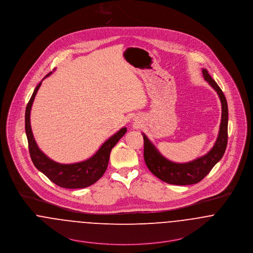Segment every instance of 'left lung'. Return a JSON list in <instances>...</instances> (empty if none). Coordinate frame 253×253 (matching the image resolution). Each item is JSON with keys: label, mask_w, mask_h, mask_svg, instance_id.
Returning a JSON list of instances; mask_svg holds the SVG:
<instances>
[{"label": "left lung", "mask_w": 253, "mask_h": 253, "mask_svg": "<svg viewBox=\"0 0 253 253\" xmlns=\"http://www.w3.org/2000/svg\"><path fill=\"white\" fill-rule=\"evenodd\" d=\"M205 80L215 89L222 103V119L220 131L217 140L212 149L207 155L198 158L190 163L176 164L168 161L154 146L148 137L143 134L144 139V161L149 170L158 178L170 184L189 185L198 183L205 178L214 165L217 164L225 152L227 145V123H228V109L223 90L213 78L208 74V70L203 69Z\"/></svg>", "instance_id": "1"}]
</instances>
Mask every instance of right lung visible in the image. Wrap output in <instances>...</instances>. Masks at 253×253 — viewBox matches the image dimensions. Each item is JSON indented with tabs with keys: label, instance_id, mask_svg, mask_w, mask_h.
I'll return each mask as SVG.
<instances>
[{
	"label": "right lung",
	"instance_id": "add662e5",
	"mask_svg": "<svg viewBox=\"0 0 253 253\" xmlns=\"http://www.w3.org/2000/svg\"><path fill=\"white\" fill-rule=\"evenodd\" d=\"M50 74L51 73L45 75V77L50 75ZM41 84L42 81L34 89L30 101L27 105L25 116L26 134L28 137L31 161L39 171H41L45 176L60 187L69 189L88 187L103 176L109 164L111 151L118 143L119 139L127 132V128H121L119 132L108 138L91 158L84 162L76 164H62L50 160L38 147L30 126V110Z\"/></svg>",
	"mask_w": 253,
	"mask_h": 253
}]
</instances>
